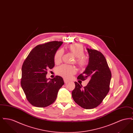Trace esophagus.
<instances>
[{
  "label": "esophagus",
  "mask_w": 133,
  "mask_h": 133,
  "mask_svg": "<svg viewBox=\"0 0 133 133\" xmlns=\"http://www.w3.org/2000/svg\"><path fill=\"white\" fill-rule=\"evenodd\" d=\"M64 82H65V84H67V83L69 82V81H68V80H66V79H64Z\"/></svg>",
  "instance_id": "esophagus-1"
}]
</instances>
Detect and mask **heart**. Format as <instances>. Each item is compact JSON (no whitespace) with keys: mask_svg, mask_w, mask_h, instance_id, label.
Returning a JSON list of instances; mask_svg holds the SVG:
<instances>
[{"mask_svg":"<svg viewBox=\"0 0 133 133\" xmlns=\"http://www.w3.org/2000/svg\"><path fill=\"white\" fill-rule=\"evenodd\" d=\"M68 50L76 58L75 63L79 68H84L88 65L89 59L88 57L84 55L85 51L82 44L75 43L69 45L68 46ZM63 55V51L61 49L58 50L54 55V62L57 64L61 63ZM76 72V69L74 66L66 64H63L56 69L57 74L65 79L71 78Z\"/></svg>","mask_w":133,"mask_h":133,"instance_id":"1","label":"heart"}]
</instances>
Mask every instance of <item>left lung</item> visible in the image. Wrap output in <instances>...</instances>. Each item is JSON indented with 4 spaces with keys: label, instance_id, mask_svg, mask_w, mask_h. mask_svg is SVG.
Instances as JSON below:
<instances>
[{
    "label": "left lung",
    "instance_id": "8db88e82",
    "mask_svg": "<svg viewBox=\"0 0 133 133\" xmlns=\"http://www.w3.org/2000/svg\"><path fill=\"white\" fill-rule=\"evenodd\" d=\"M89 55V62L83 73L77 79L84 81L90 80L87 85L75 82V88L72 96L78 105L86 109L98 106L107 95L110 90L111 72L104 55L99 51L87 49Z\"/></svg>",
    "mask_w": 133,
    "mask_h": 133
}]
</instances>
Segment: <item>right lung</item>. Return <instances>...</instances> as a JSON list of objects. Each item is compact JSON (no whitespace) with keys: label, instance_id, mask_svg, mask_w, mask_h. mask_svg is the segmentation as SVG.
Here are the masks:
<instances>
[{"label":"right lung","instance_id":"right-lung-1","mask_svg":"<svg viewBox=\"0 0 133 133\" xmlns=\"http://www.w3.org/2000/svg\"><path fill=\"white\" fill-rule=\"evenodd\" d=\"M62 43L54 41L37 45L23 63L21 85L27 100L35 107H46L53 103L64 84L60 76L50 79L46 77L47 70L55 65L54 55Z\"/></svg>","mask_w":133,"mask_h":133}]
</instances>
